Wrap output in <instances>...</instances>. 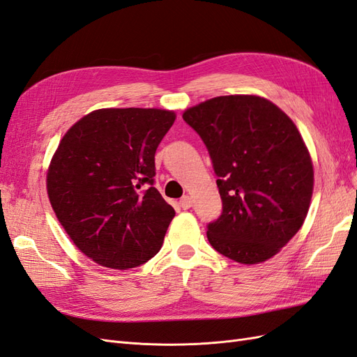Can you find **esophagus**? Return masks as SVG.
I'll return each instance as SVG.
<instances>
[{"label":"esophagus","mask_w":357,"mask_h":357,"mask_svg":"<svg viewBox=\"0 0 357 357\" xmlns=\"http://www.w3.org/2000/svg\"><path fill=\"white\" fill-rule=\"evenodd\" d=\"M180 206H181V208H185V210L190 208L192 207V198L189 195H185L180 199Z\"/></svg>","instance_id":"1"}]
</instances>
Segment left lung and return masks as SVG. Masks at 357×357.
<instances>
[{"label": "left lung", "mask_w": 357, "mask_h": 357, "mask_svg": "<svg viewBox=\"0 0 357 357\" xmlns=\"http://www.w3.org/2000/svg\"><path fill=\"white\" fill-rule=\"evenodd\" d=\"M206 144L222 213L207 225L219 254L258 264L276 255L303 225L314 168L288 115L259 96L208 99L183 114Z\"/></svg>", "instance_id": "left-lung-1"}]
</instances>
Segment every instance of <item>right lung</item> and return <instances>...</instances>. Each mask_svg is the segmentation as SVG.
Returning <instances> with one entry per match:
<instances>
[{
    "label": "right lung",
    "mask_w": 357,
    "mask_h": 357,
    "mask_svg": "<svg viewBox=\"0 0 357 357\" xmlns=\"http://www.w3.org/2000/svg\"><path fill=\"white\" fill-rule=\"evenodd\" d=\"M176 114L107 108L66 132L46 176L66 233L103 267H138L155 257L176 211L155 185V155Z\"/></svg>",
    "instance_id": "right-lung-1"
}]
</instances>
